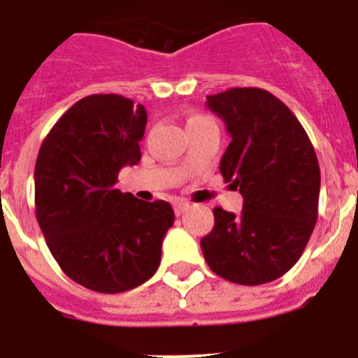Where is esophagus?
<instances>
[{"instance_id": "1", "label": "esophagus", "mask_w": 358, "mask_h": 358, "mask_svg": "<svg viewBox=\"0 0 358 358\" xmlns=\"http://www.w3.org/2000/svg\"><path fill=\"white\" fill-rule=\"evenodd\" d=\"M189 209V204L186 201H177L176 204H173V211H176V215H182L185 211H188Z\"/></svg>"}]
</instances>
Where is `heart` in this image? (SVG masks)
Wrapping results in <instances>:
<instances>
[{
    "label": "heart",
    "mask_w": 358,
    "mask_h": 358,
    "mask_svg": "<svg viewBox=\"0 0 358 358\" xmlns=\"http://www.w3.org/2000/svg\"><path fill=\"white\" fill-rule=\"evenodd\" d=\"M199 119H204V117H201V115H196V117H192V119L188 120V124L193 122V120H199Z\"/></svg>",
    "instance_id": "heart-1"
}]
</instances>
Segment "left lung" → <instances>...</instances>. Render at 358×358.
Masks as SVG:
<instances>
[{"label": "left lung", "instance_id": "obj_1", "mask_svg": "<svg viewBox=\"0 0 358 358\" xmlns=\"http://www.w3.org/2000/svg\"><path fill=\"white\" fill-rule=\"evenodd\" d=\"M206 104L231 134L220 172L243 195V211L213 209L215 227L201 239L202 254L225 280L266 284L296 264L314 231L316 152L293 111L268 90L229 88Z\"/></svg>", "mask_w": 358, "mask_h": 358}]
</instances>
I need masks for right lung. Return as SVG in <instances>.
<instances>
[{"instance_id": "right-lung-1", "label": "right lung", "mask_w": 358, "mask_h": 358, "mask_svg": "<svg viewBox=\"0 0 358 358\" xmlns=\"http://www.w3.org/2000/svg\"><path fill=\"white\" fill-rule=\"evenodd\" d=\"M147 111L119 94L72 104L42 142L35 163V215L62 271L97 293L149 280L173 224L169 202H143L115 188L142 157Z\"/></svg>"}]
</instances>
